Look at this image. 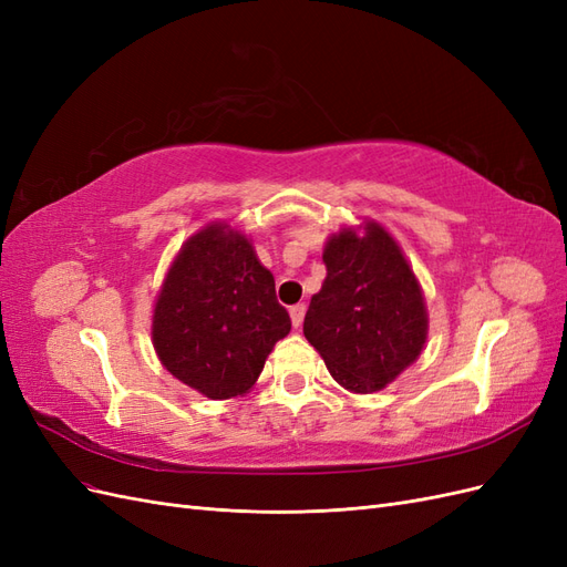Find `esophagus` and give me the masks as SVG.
Listing matches in <instances>:
<instances>
[{"mask_svg": "<svg viewBox=\"0 0 567 567\" xmlns=\"http://www.w3.org/2000/svg\"><path fill=\"white\" fill-rule=\"evenodd\" d=\"M305 312H307L305 305H293V307H290V321H293V329H300L302 319H305Z\"/></svg>", "mask_w": 567, "mask_h": 567, "instance_id": "esophagus-1", "label": "esophagus"}]
</instances>
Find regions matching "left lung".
Wrapping results in <instances>:
<instances>
[{"mask_svg":"<svg viewBox=\"0 0 567 567\" xmlns=\"http://www.w3.org/2000/svg\"><path fill=\"white\" fill-rule=\"evenodd\" d=\"M321 257L326 279L310 300L302 333L338 385L354 394L379 392L425 348L421 284L375 219L331 234Z\"/></svg>","mask_w":567,"mask_h":567,"instance_id":"8db88e82","label":"left lung"}]
</instances>
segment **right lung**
I'll return each mask as SVG.
<instances>
[{"mask_svg": "<svg viewBox=\"0 0 567 567\" xmlns=\"http://www.w3.org/2000/svg\"><path fill=\"white\" fill-rule=\"evenodd\" d=\"M290 331L271 271L229 221L188 236L153 305L151 340L161 364L210 400L246 394Z\"/></svg>", "mask_w": 567, "mask_h": 567, "instance_id": "obj_1", "label": "right lung"}]
</instances>
